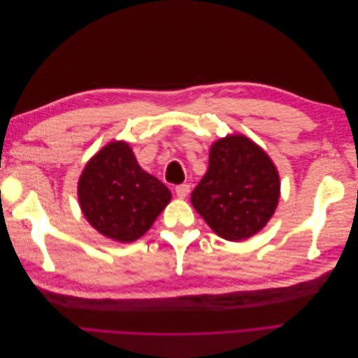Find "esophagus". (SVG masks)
I'll use <instances>...</instances> for the list:
<instances>
[{
	"label": "esophagus",
	"instance_id": "obj_1",
	"mask_svg": "<svg viewBox=\"0 0 358 358\" xmlns=\"http://www.w3.org/2000/svg\"><path fill=\"white\" fill-rule=\"evenodd\" d=\"M175 191H176V196L179 199H185L189 194V185H187V183H182V185H178L175 188Z\"/></svg>",
	"mask_w": 358,
	"mask_h": 358
}]
</instances>
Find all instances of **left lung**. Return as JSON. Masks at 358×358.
I'll return each instance as SVG.
<instances>
[{"instance_id": "8db88e82", "label": "left lung", "mask_w": 358, "mask_h": 358, "mask_svg": "<svg viewBox=\"0 0 358 358\" xmlns=\"http://www.w3.org/2000/svg\"><path fill=\"white\" fill-rule=\"evenodd\" d=\"M280 197L279 173L266 150L243 134L218 138L191 203L220 237L241 242L262 231Z\"/></svg>"}]
</instances>
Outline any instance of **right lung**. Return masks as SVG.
<instances>
[{
  "label": "right lung",
  "mask_w": 358,
  "mask_h": 358,
  "mask_svg": "<svg viewBox=\"0 0 358 358\" xmlns=\"http://www.w3.org/2000/svg\"><path fill=\"white\" fill-rule=\"evenodd\" d=\"M82 213L107 239L129 243L140 239L171 200L170 189L138 166L124 140L101 148L78 183Z\"/></svg>",
  "instance_id": "right-lung-1"
}]
</instances>
